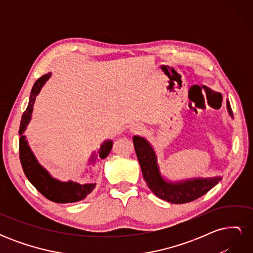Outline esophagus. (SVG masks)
<instances>
[{
    "mask_svg": "<svg viewBox=\"0 0 253 253\" xmlns=\"http://www.w3.org/2000/svg\"><path fill=\"white\" fill-rule=\"evenodd\" d=\"M144 131V127L140 125H134L131 126V132L135 133V134H138V133H142Z\"/></svg>",
    "mask_w": 253,
    "mask_h": 253,
    "instance_id": "obj_1",
    "label": "esophagus"
}]
</instances>
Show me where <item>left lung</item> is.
<instances>
[{"instance_id":"1","label":"left lung","mask_w":253,"mask_h":253,"mask_svg":"<svg viewBox=\"0 0 253 253\" xmlns=\"http://www.w3.org/2000/svg\"><path fill=\"white\" fill-rule=\"evenodd\" d=\"M227 111L233 118V113L228 100ZM133 142L145 182L153 193L166 202L172 204L193 202L221 180L220 176L210 178H190L180 181L167 180L160 173L156 153L151 143L140 136H134Z\"/></svg>"}]
</instances>
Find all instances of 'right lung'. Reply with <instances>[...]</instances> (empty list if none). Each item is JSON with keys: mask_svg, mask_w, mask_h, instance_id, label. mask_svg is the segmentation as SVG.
<instances>
[{"mask_svg": "<svg viewBox=\"0 0 253 253\" xmlns=\"http://www.w3.org/2000/svg\"><path fill=\"white\" fill-rule=\"evenodd\" d=\"M51 74L48 73L43 75L41 78L38 79L30 91L29 102L27 109L22 115L20 129H19V149H20V160L23 168V171L26 175L28 180L33 183V186L39 191V192L47 198V200L55 202L58 204H66V203H76L82 201L85 198L91 191L96 187V183H84L81 185L76 181H61L53 178L49 172L43 168L39 162H38L32 149L29 148L28 142L26 140V136L24 135L25 129L32 119V114L34 111V104L36 101V97L40 93L41 88L46 81L50 78ZM113 147L112 140H105L98 150L97 153L94 152L91 154L88 163L95 164L98 156L101 159H104L110 154Z\"/></svg>", "mask_w": 253, "mask_h": 253, "instance_id": "add662e5", "label": "right lung"}]
</instances>
